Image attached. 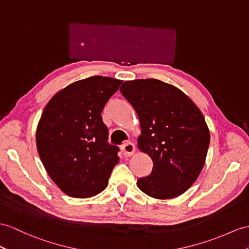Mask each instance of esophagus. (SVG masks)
Segmentation results:
<instances>
[{"label":"esophagus","instance_id":"obj_1","mask_svg":"<svg viewBox=\"0 0 249 249\" xmlns=\"http://www.w3.org/2000/svg\"><path fill=\"white\" fill-rule=\"evenodd\" d=\"M121 150L125 156H131L135 152V145L133 142H125L124 144L121 145Z\"/></svg>","mask_w":249,"mask_h":249}]
</instances>
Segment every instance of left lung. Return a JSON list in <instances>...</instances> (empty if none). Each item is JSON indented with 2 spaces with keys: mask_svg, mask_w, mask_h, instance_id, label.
<instances>
[{
  "mask_svg": "<svg viewBox=\"0 0 249 249\" xmlns=\"http://www.w3.org/2000/svg\"><path fill=\"white\" fill-rule=\"evenodd\" d=\"M120 92L137 113L138 149L153 161L152 172L139 178L137 187L159 199L183 195L207 155L210 132L203 113L179 89L157 79L125 81Z\"/></svg>",
  "mask_w": 249,
  "mask_h": 249,
  "instance_id": "8db88e82",
  "label": "left lung"
}]
</instances>
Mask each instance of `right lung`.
<instances>
[{"mask_svg": "<svg viewBox=\"0 0 249 249\" xmlns=\"http://www.w3.org/2000/svg\"><path fill=\"white\" fill-rule=\"evenodd\" d=\"M121 80L93 76L70 84L48 101L36 133L45 170L61 191L86 198L106 189L119 161L117 145L107 143L101 112Z\"/></svg>", "mask_w": 249, "mask_h": 249, "instance_id": "add662e5", "label": "right lung"}]
</instances>
